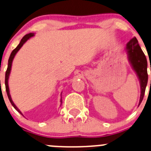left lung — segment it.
Here are the masks:
<instances>
[{
	"label": "left lung",
	"instance_id": "obj_1",
	"mask_svg": "<svg viewBox=\"0 0 151 151\" xmlns=\"http://www.w3.org/2000/svg\"><path fill=\"white\" fill-rule=\"evenodd\" d=\"M125 49L128 53V60L139 80L140 87H141V94H140L139 102V105L144 97L146 86L147 84V80H148L147 59L135 37L131 39L130 41L127 43Z\"/></svg>",
	"mask_w": 151,
	"mask_h": 151
}]
</instances>
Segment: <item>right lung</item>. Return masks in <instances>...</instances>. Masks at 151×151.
Returning <instances> with one entry per match:
<instances>
[{"label": "right lung", "instance_id": "obj_1", "mask_svg": "<svg viewBox=\"0 0 151 151\" xmlns=\"http://www.w3.org/2000/svg\"><path fill=\"white\" fill-rule=\"evenodd\" d=\"M35 36V34L34 33H29V34H27V35H25L24 37H23V38L21 39V40H20V43L18 44V46H17V47L15 48V49H14V50L12 52L11 55H10V57L9 58V61H8V67H7V69H6V75H5V86H6V93H7V96H8L9 97V99L10 102H11V104L12 105V106L14 107V108H15V110H17V111H18L19 113H20V114L23 115V114L21 113V111H20V110L17 108V107L15 105H14V103L13 102L12 99V97H11V95H10V93H9V84H8V80H9V74H10V72H11V68H12V61H13V59H14V56H15V55L17 54V52H18L19 50L20 49V48L23 46V45L25 43H26V41H27L28 40H29V38H31V37H32ZM60 102L61 104H62V98H61L60 99Z\"/></svg>", "mask_w": 151, "mask_h": 151}]
</instances>
